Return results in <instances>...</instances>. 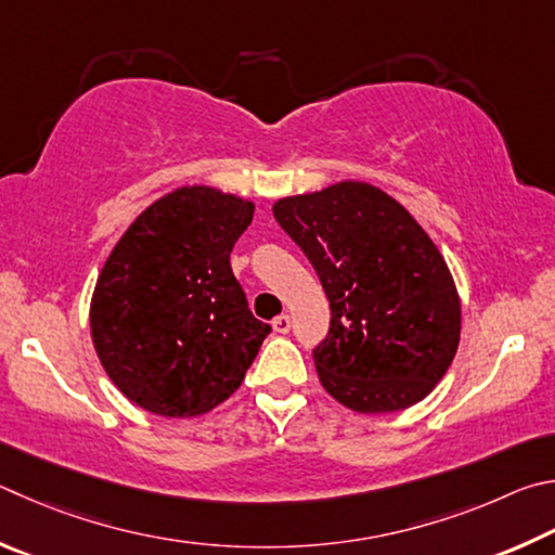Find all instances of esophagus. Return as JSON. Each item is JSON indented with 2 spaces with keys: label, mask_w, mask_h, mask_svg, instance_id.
I'll list each match as a JSON object with an SVG mask.
<instances>
[{
  "label": "esophagus",
  "mask_w": 555,
  "mask_h": 555,
  "mask_svg": "<svg viewBox=\"0 0 555 555\" xmlns=\"http://www.w3.org/2000/svg\"><path fill=\"white\" fill-rule=\"evenodd\" d=\"M272 328H275V334H289V328H293V322H289L287 314H280L275 322H272Z\"/></svg>",
  "instance_id": "1"
}]
</instances>
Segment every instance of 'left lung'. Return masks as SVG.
<instances>
[{
	"label": "left lung",
	"instance_id": "left-lung-1",
	"mask_svg": "<svg viewBox=\"0 0 555 555\" xmlns=\"http://www.w3.org/2000/svg\"><path fill=\"white\" fill-rule=\"evenodd\" d=\"M332 305L317 375L361 414L422 402L461 341V297L441 250L390 194L344 180L272 204Z\"/></svg>",
	"mask_w": 555,
	"mask_h": 555
}]
</instances>
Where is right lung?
Returning <instances> with one entry per match:
<instances>
[{
  "instance_id": "add662e5",
  "label": "right lung",
  "mask_w": 555,
  "mask_h": 555,
  "mask_svg": "<svg viewBox=\"0 0 555 555\" xmlns=\"http://www.w3.org/2000/svg\"><path fill=\"white\" fill-rule=\"evenodd\" d=\"M256 204L184 184L133 219L90 302L96 358L126 400L158 416H199L238 390L270 326L250 314L231 248Z\"/></svg>"
}]
</instances>
